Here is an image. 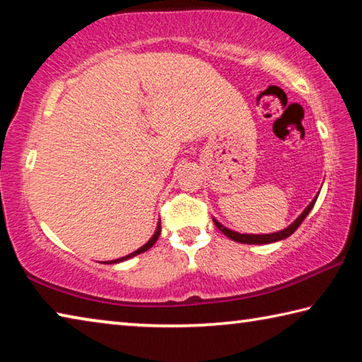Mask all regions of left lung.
I'll return each mask as SVG.
<instances>
[{
  "mask_svg": "<svg viewBox=\"0 0 362 362\" xmlns=\"http://www.w3.org/2000/svg\"><path fill=\"white\" fill-rule=\"evenodd\" d=\"M317 196L316 198L311 201L310 206L306 207V209L300 214V216L297 217V220L293 223H291L289 226H287L286 230L283 231H278V233H272V235H241V233H236V231H231L228 228H225V226L222 223H218L216 218H214V223H216L217 228L223 233L225 236H228L230 240L236 241V243H243V244H268V243H276V241H281V240H286V238H289L293 231H296L300 225H302L303 220L306 218V216H308L310 211L313 209V206L316 203Z\"/></svg>",
  "mask_w": 362,
  "mask_h": 362,
  "instance_id": "8db88e82",
  "label": "left lung"
}]
</instances>
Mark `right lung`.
I'll use <instances>...</instances> for the list:
<instances>
[{
  "mask_svg": "<svg viewBox=\"0 0 362 362\" xmlns=\"http://www.w3.org/2000/svg\"><path fill=\"white\" fill-rule=\"evenodd\" d=\"M159 235H161V222L158 223V228H156V231H155V235L151 236V240L146 243V244H144L142 247L140 249H137V250H134L132 254H129V255H126V257H121V259H116V260H110V262H105V263H118V262H122V260H127V259H131V257H134V255H139V254H142V252H145V250H148L153 244L156 243V240L159 238Z\"/></svg>",
  "mask_w": 362,
  "mask_h": 362,
  "instance_id": "right-lung-1",
  "label": "right lung"
}]
</instances>
